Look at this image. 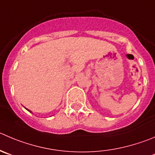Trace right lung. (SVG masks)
Segmentation results:
<instances>
[{"label":"right lung","mask_w":155,"mask_h":155,"mask_svg":"<svg viewBox=\"0 0 155 155\" xmlns=\"http://www.w3.org/2000/svg\"><path fill=\"white\" fill-rule=\"evenodd\" d=\"M25 109H26V110H27L28 111H29V112H30V113H32V111H30V110H28V109H26V108H25Z\"/></svg>","instance_id":"obj_1"}]
</instances>
